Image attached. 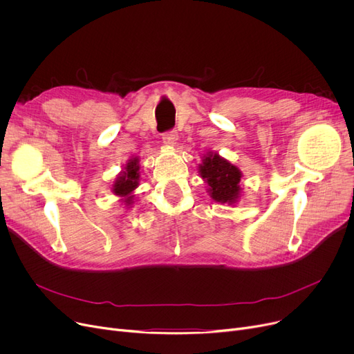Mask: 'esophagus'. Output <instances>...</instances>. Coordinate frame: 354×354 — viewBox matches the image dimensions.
<instances>
[{"label": "esophagus", "instance_id": "1", "mask_svg": "<svg viewBox=\"0 0 354 354\" xmlns=\"http://www.w3.org/2000/svg\"><path fill=\"white\" fill-rule=\"evenodd\" d=\"M162 140L167 146H175L176 140H178V132H176V130H169V132H166V133L162 135Z\"/></svg>", "mask_w": 354, "mask_h": 354}]
</instances>
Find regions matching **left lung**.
I'll use <instances>...</instances> for the list:
<instances>
[{
	"mask_svg": "<svg viewBox=\"0 0 354 354\" xmlns=\"http://www.w3.org/2000/svg\"><path fill=\"white\" fill-rule=\"evenodd\" d=\"M199 174L208 183V192L215 202L234 205L239 199L243 189L239 187V180L243 174L227 159L214 152L207 153L199 165Z\"/></svg>",
	"mask_w": 354,
	"mask_h": 354,
	"instance_id": "left-lung-1",
	"label": "left lung"
}]
</instances>
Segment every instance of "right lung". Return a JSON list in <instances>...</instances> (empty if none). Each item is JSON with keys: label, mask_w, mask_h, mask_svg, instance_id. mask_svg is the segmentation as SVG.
Masks as SVG:
<instances>
[{"label": "right lung", "mask_w": 354, "mask_h": 354, "mask_svg": "<svg viewBox=\"0 0 354 354\" xmlns=\"http://www.w3.org/2000/svg\"><path fill=\"white\" fill-rule=\"evenodd\" d=\"M139 169H140L139 158H132L123 166L122 172L118 175L116 180L113 182L111 192H113L116 196H119L126 207L132 205L135 202L133 191L139 187V178H140Z\"/></svg>", "instance_id": "1"}]
</instances>
